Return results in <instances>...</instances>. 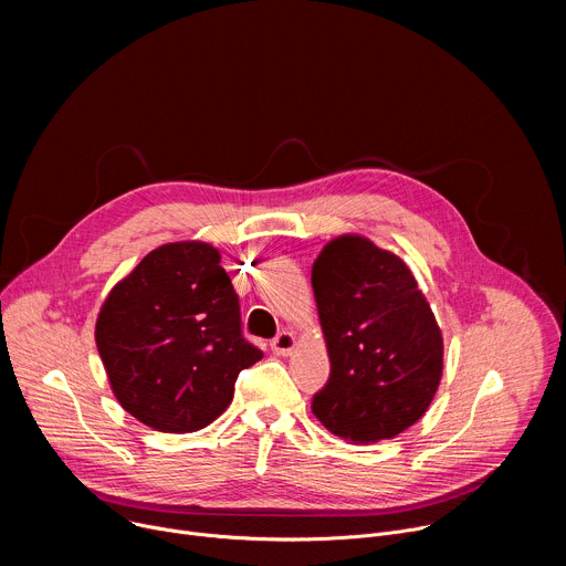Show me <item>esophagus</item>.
I'll return each mask as SVG.
<instances>
[{"mask_svg":"<svg viewBox=\"0 0 566 566\" xmlns=\"http://www.w3.org/2000/svg\"><path fill=\"white\" fill-rule=\"evenodd\" d=\"M271 349H273L277 356H289V354H293V349H295V336H293L291 332L277 334V336L273 338V343H271Z\"/></svg>","mask_w":566,"mask_h":566,"instance_id":"esophagus-1","label":"esophagus"}]
</instances>
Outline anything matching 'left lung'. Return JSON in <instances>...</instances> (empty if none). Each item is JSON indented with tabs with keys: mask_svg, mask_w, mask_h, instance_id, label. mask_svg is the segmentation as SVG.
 Here are the masks:
<instances>
[{
	"mask_svg": "<svg viewBox=\"0 0 566 566\" xmlns=\"http://www.w3.org/2000/svg\"><path fill=\"white\" fill-rule=\"evenodd\" d=\"M311 284L332 360L311 400L317 421L354 443L415 426L441 380L443 338L406 262L345 234L322 249Z\"/></svg>",
	"mask_w": 566,
	"mask_h": 566,
	"instance_id": "left-lung-1",
	"label": "left lung"
}]
</instances>
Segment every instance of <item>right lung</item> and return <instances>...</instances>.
I'll list each match as a JSON object with an SVG mask.
<instances>
[{
    "label": "right lung",
    "instance_id": "obj_1",
    "mask_svg": "<svg viewBox=\"0 0 566 566\" xmlns=\"http://www.w3.org/2000/svg\"><path fill=\"white\" fill-rule=\"evenodd\" d=\"M96 345L120 406L158 432H197L232 400L241 369L264 354L244 338L239 297L201 241L140 260L105 300Z\"/></svg>",
    "mask_w": 566,
    "mask_h": 566
}]
</instances>
